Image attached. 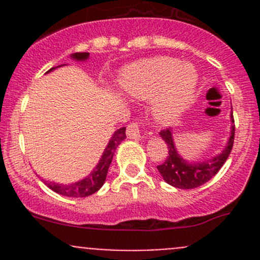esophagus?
<instances>
[{"label": "esophagus", "instance_id": "esophagus-1", "mask_svg": "<svg viewBox=\"0 0 260 260\" xmlns=\"http://www.w3.org/2000/svg\"><path fill=\"white\" fill-rule=\"evenodd\" d=\"M127 137L131 140H140L141 132H140V125L138 123H131L127 127Z\"/></svg>", "mask_w": 260, "mask_h": 260}]
</instances>
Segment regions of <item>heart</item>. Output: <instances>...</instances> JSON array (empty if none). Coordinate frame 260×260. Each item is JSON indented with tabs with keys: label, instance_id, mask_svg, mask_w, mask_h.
Returning a JSON list of instances; mask_svg holds the SVG:
<instances>
[{
	"label": "heart",
	"instance_id": "obj_1",
	"mask_svg": "<svg viewBox=\"0 0 260 260\" xmlns=\"http://www.w3.org/2000/svg\"><path fill=\"white\" fill-rule=\"evenodd\" d=\"M199 75L187 62L170 56L140 60L122 70L119 86L138 101H151L152 115L159 124H174L192 106Z\"/></svg>",
	"mask_w": 260,
	"mask_h": 260
}]
</instances>
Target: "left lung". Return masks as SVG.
<instances>
[{
  "label": "left lung",
  "mask_w": 260,
  "mask_h": 260,
  "mask_svg": "<svg viewBox=\"0 0 260 260\" xmlns=\"http://www.w3.org/2000/svg\"><path fill=\"white\" fill-rule=\"evenodd\" d=\"M230 118H232V127H230V136L226 145L216 156L211 157V158H206L204 161L190 162L187 159L182 158L179 152H177L176 146H175L172 129L161 131L159 136L169 146L167 147L169 148V156H167L166 161L164 164L157 166V170H158L161 176L164 177V180L169 185L177 188H183V190L195 188L208 182L219 172V170L221 169L222 165L225 164V161L229 157L233 148V143H234L235 125L233 113L230 114Z\"/></svg>",
  "instance_id": "left-lung-1"
}]
</instances>
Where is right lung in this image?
Segmentation results:
<instances>
[{
    "label": "right lung",
    "mask_w": 260,
    "mask_h": 260,
    "mask_svg": "<svg viewBox=\"0 0 260 260\" xmlns=\"http://www.w3.org/2000/svg\"><path fill=\"white\" fill-rule=\"evenodd\" d=\"M73 60H77V61H85L89 59V52H75V54L70 55ZM65 64L59 65V67H54L51 69L46 72V74L52 70H55L56 68L64 67ZM125 138V127L119 128L113 133L112 138L109 140L108 145H107L106 149H104L103 154H102L101 159L96 164V166L94 167L93 171L88 175L86 177H84L83 180L77 181V182L73 183H59L54 182V181H44L46 186L49 188H51L52 191H55L56 193H60L62 196H68V198H86V196L91 195V193L96 192L99 188L103 186V183L106 182L107 174H108V169L112 164V159H113L115 148L120 145L123 140Z\"/></svg>",
    "instance_id": "add662e5"
}]
</instances>
